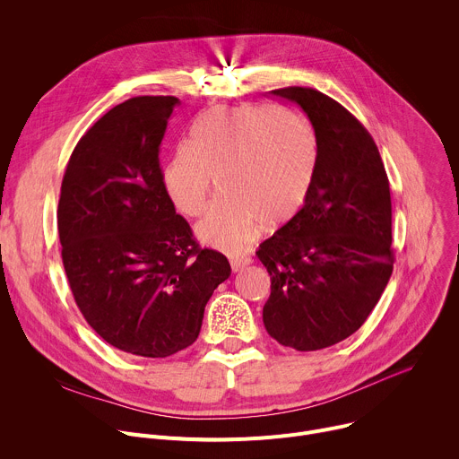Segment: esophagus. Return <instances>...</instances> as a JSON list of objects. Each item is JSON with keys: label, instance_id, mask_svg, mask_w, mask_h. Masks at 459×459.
Instances as JSON below:
<instances>
[{"label": "esophagus", "instance_id": "esophagus-1", "mask_svg": "<svg viewBox=\"0 0 459 459\" xmlns=\"http://www.w3.org/2000/svg\"><path fill=\"white\" fill-rule=\"evenodd\" d=\"M248 264H250V259H248V257H232V259H230V267H232V271H234V273L243 271Z\"/></svg>", "mask_w": 459, "mask_h": 459}]
</instances>
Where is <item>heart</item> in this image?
Instances as JSON below:
<instances>
[{"label": "heart", "mask_w": 459, "mask_h": 459, "mask_svg": "<svg viewBox=\"0 0 459 459\" xmlns=\"http://www.w3.org/2000/svg\"><path fill=\"white\" fill-rule=\"evenodd\" d=\"M317 167L310 125L296 112L271 107L216 108L198 119L190 143L176 149L163 170L165 188L186 216L207 211L198 236L239 252L259 230L281 229L303 209Z\"/></svg>", "instance_id": "1"}]
</instances>
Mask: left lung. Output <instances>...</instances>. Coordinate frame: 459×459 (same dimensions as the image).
I'll return each mask as SVG.
<instances>
[{
  "label": "left lung",
  "mask_w": 459,
  "mask_h": 459,
  "mask_svg": "<svg viewBox=\"0 0 459 459\" xmlns=\"http://www.w3.org/2000/svg\"><path fill=\"white\" fill-rule=\"evenodd\" d=\"M312 123L317 167L299 214L259 245L271 274L267 333L296 351L354 334L394 267L388 178L368 130L338 101L308 87L271 91Z\"/></svg>",
  "instance_id": "8db88e82"
}]
</instances>
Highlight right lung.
Segmentation results:
<instances>
[{
    "label": "right lung",
    "instance_id": "1",
    "mask_svg": "<svg viewBox=\"0 0 459 459\" xmlns=\"http://www.w3.org/2000/svg\"><path fill=\"white\" fill-rule=\"evenodd\" d=\"M174 96L130 98L78 142L61 183L57 232L76 305L112 347L167 358L200 334L205 305L230 276L176 214L160 167Z\"/></svg>",
    "mask_w": 459,
    "mask_h": 459
}]
</instances>
